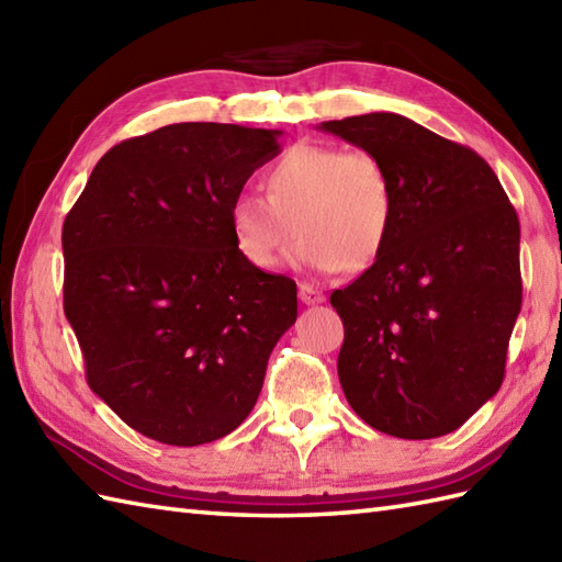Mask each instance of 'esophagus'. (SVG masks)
<instances>
[{
	"instance_id": "34e87169",
	"label": "esophagus",
	"mask_w": 562,
	"mask_h": 562,
	"mask_svg": "<svg viewBox=\"0 0 562 562\" xmlns=\"http://www.w3.org/2000/svg\"><path fill=\"white\" fill-rule=\"evenodd\" d=\"M300 300H302L304 304H321V302L326 300V294L321 292L318 288H314V284L302 282V284H300Z\"/></svg>"
}]
</instances>
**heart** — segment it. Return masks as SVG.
I'll use <instances>...</instances> for the list:
<instances>
[{"mask_svg":"<svg viewBox=\"0 0 562 562\" xmlns=\"http://www.w3.org/2000/svg\"><path fill=\"white\" fill-rule=\"evenodd\" d=\"M232 234L256 270H274L304 232L294 260L316 272L364 270L393 226V183L372 151L296 145L268 173V195L234 200Z\"/></svg>","mask_w":562,"mask_h":562,"instance_id":"heart-1","label":"heart"}]
</instances>
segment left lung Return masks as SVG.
Returning a JSON list of instances; mask_svg holds the SVG:
<instances>
[{"instance_id":"8db88e82","label":"left lung","mask_w":562,"mask_h":562,"mask_svg":"<svg viewBox=\"0 0 562 562\" xmlns=\"http://www.w3.org/2000/svg\"><path fill=\"white\" fill-rule=\"evenodd\" d=\"M321 130L372 151L393 183L384 250L330 294L345 398L379 432L449 435L503 386L521 308L517 212L483 157L408 117L367 113Z\"/></svg>"}]
</instances>
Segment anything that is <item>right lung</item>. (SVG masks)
Returning a JSON list of instances; mask_svg holds the SVG:
<instances>
[{
  "instance_id": "obj_1",
  "label": "right lung",
  "mask_w": 562,
  "mask_h": 562,
  "mask_svg": "<svg viewBox=\"0 0 562 562\" xmlns=\"http://www.w3.org/2000/svg\"><path fill=\"white\" fill-rule=\"evenodd\" d=\"M280 130L176 123L115 145L63 224L65 316L91 391L173 447L254 411L296 284L250 268L229 212Z\"/></svg>"
}]
</instances>
